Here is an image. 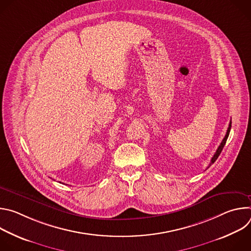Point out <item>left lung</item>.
<instances>
[{"mask_svg":"<svg viewBox=\"0 0 251 251\" xmlns=\"http://www.w3.org/2000/svg\"><path fill=\"white\" fill-rule=\"evenodd\" d=\"M230 128H231V122H230V123H229V125H228V128H227V131H226V136H225L224 140L222 141V143H221V145L219 146V148H218L217 152H216V153H214L213 157L211 158L210 164L208 165V167H207V168H209V167L211 166V164H213L214 162H216V161H217V159L219 158V156L221 155V153H222V151H223V149H224V147H225V145H226V140H227V138H228V135H229V132H230Z\"/></svg>","mask_w":251,"mask_h":251,"instance_id":"1","label":"left lung"}]
</instances>
